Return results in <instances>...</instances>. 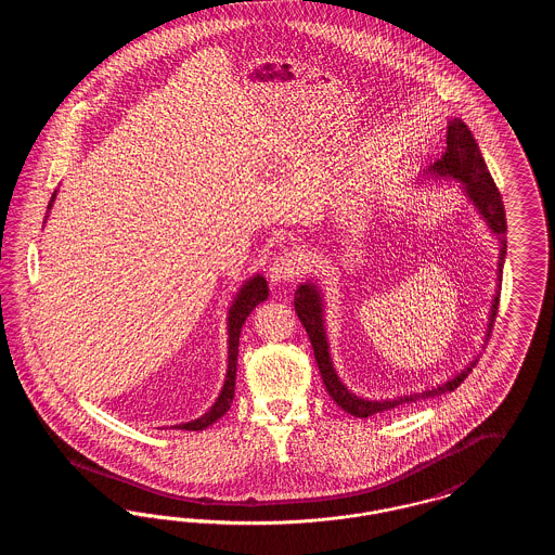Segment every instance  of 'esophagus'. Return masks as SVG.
I'll list each match as a JSON object with an SVG mask.
<instances>
[{"instance_id": "esophagus-1", "label": "esophagus", "mask_w": 555, "mask_h": 555, "mask_svg": "<svg viewBox=\"0 0 555 555\" xmlns=\"http://www.w3.org/2000/svg\"><path fill=\"white\" fill-rule=\"evenodd\" d=\"M304 268L301 256L297 251H285L274 258L270 264V281L272 283H291Z\"/></svg>"}]
</instances>
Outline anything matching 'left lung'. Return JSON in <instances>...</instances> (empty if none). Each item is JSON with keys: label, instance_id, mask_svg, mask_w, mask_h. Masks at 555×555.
Segmentation results:
<instances>
[{"label": "left lung", "instance_id": "1", "mask_svg": "<svg viewBox=\"0 0 555 555\" xmlns=\"http://www.w3.org/2000/svg\"><path fill=\"white\" fill-rule=\"evenodd\" d=\"M424 181H453L462 185V193L466 195V199L476 208V214L485 220L487 229L498 238V249H500V258H498V287L495 295L491 301V310H489V320H487V333H485V344L487 337L491 335V328L495 324L498 317V306H500V289H502V272L503 262H505V254H507V241H505V210H503L502 195L498 191V186L493 183L487 164L482 159V154L478 150L475 134L470 129L460 120V118H451L448 120V150L437 159L433 166H428L423 172ZM295 312L297 318L301 320L310 344L314 347V358H317L318 369L322 383L328 391V396L333 397V401L345 410L347 414L356 416V418H369L374 414L393 410L397 405H405V403H414L421 399L428 397L443 396L453 389L460 387V383L473 372L476 366V358L473 362H468L464 369L460 370L455 376L448 378L441 385L428 387L423 391H414V393H403V396L385 397V399H369V397L356 396L339 376V372L333 364L331 358V345L326 337V320H324V293L320 289L317 279H308L306 283H301L295 291Z\"/></svg>", "mask_w": 555, "mask_h": 555}]
</instances>
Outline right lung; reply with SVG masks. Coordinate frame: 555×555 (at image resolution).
<instances>
[{
	"label": "right lung",
	"mask_w": 555,
	"mask_h": 555,
	"mask_svg": "<svg viewBox=\"0 0 555 555\" xmlns=\"http://www.w3.org/2000/svg\"><path fill=\"white\" fill-rule=\"evenodd\" d=\"M55 195H57V189L53 191L52 199H50V206H48V216L52 210L53 202H55ZM46 216V220H48ZM264 299H268V283H266L264 274L256 272L254 276H249L241 287H238L233 301H231V308H229V314H227V335H229V341H227V374H224V385L220 389V396L216 397L214 405L210 410L191 421V423L179 424L175 428H183V430H204L208 428L210 424L216 423L218 418H222L231 403H233V397H235V378H237V356H238V335H241V328L245 324V318L249 317L254 312V308L258 304H262Z\"/></svg>",
	"instance_id": "right-lung-1"
}]
</instances>
